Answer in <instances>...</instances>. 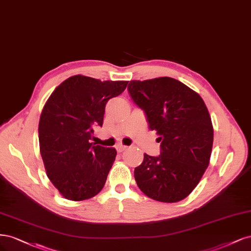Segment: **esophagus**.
I'll use <instances>...</instances> for the list:
<instances>
[{
    "instance_id": "esophagus-1",
    "label": "esophagus",
    "mask_w": 251,
    "mask_h": 251,
    "mask_svg": "<svg viewBox=\"0 0 251 251\" xmlns=\"http://www.w3.org/2000/svg\"><path fill=\"white\" fill-rule=\"evenodd\" d=\"M116 149L118 152H122L125 149H127V146H125V145H123V144H118L116 146Z\"/></svg>"
}]
</instances>
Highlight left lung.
<instances>
[{"mask_svg":"<svg viewBox=\"0 0 251 251\" xmlns=\"http://www.w3.org/2000/svg\"><path fill=\"white\" fill-rule=\"evenodd\" d=\"M128 92L160 142V154L145 153L134 169L137 187L157 201L184 199L200 181L212 153L214 129L203 100L170 77L132 80Z\"/></svg>","mask_w":251,"mask_h":251,"instance_id":"obj_1","label":"left lung"}]
</instances>
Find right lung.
<instances>
[{
	"mask_svg": "<svg viewBox=\"0 0 251 251\" xmlns=\"http://www.w3.org/2000/svg\"><path fill=\"white\" fill-rule=\"evenodd\" d=\"M127 83L76 75L48 99L38 125L40 154L48 177L64 198L81 201L103 189L117 151L91 140L94 128L103 125L107 101Z\"/></svg>",
	"mask_w": 251,
	"mask_h": 251,
	"instance_id": "obj_1",
	"label": "right lung"
}]
</instances>
